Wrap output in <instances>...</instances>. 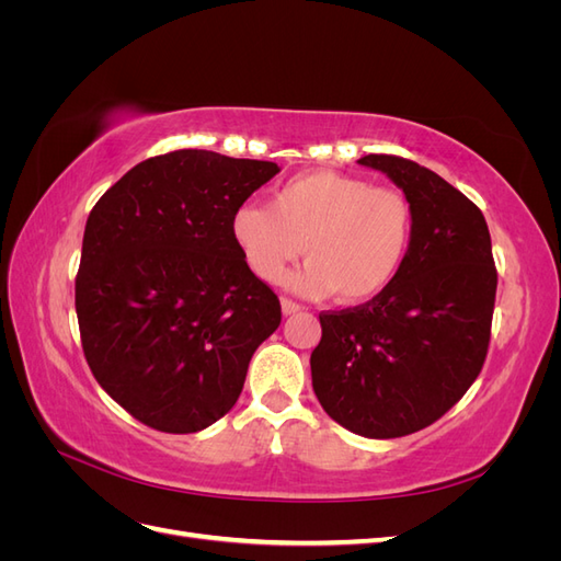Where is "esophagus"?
<instances>
[{
	"label": "esophagus",
	"instance_id": "obj_1",
	"mask_svg": "<svg viewBox=\"0 0 561 561\" xmlns=\"http://www.w3.org/2000/svg\"><path fill=\"white\" fill-rule=\"evenodd\" d=\"M280 311H283V316H295V313L301 311V307H299L297 301L283 297V299H280Z\"/></svg>",
	"mask_w": 561,
	"mask_h": 561
}]
</instances>
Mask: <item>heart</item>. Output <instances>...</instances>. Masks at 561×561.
I'll return each instance as SVG.
<instances>
[{"label": "heart", "instance_id": "1", "mask_svg": "<svg viewBox=\"0 0 561 561\" xmlns=\"http://www.w3.org/2000/svg\"><path fill=\"white\" fill-rule=\"evenodd\" d=\"M229 231L257 278L276 283L304 250L309 262L283 278L290 290L360 304L398 278L414 239V210L398 190L316 171L285 182L271 206L243 203Z\"/></svg>", "mask_w": 561, "mask_h": 561}]
</instances>
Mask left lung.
Instances as JSON below:
<instances>
[{
	"mask_svg": "<svg viewBox=\"0 0 561 561\" xmlns=\"http://www.w3.org/2000/svg\"><path fill=\"white\" fill-rule=\"evenodd\" d=\"M412 203L414 239L398 278L363 307L320 313L316 398L339 426L390 439L431 426L463 398L486 358L496 299L480 208L414 161L367 154Z\"/></svg>",
	"mask_w": 561,
	"mask_h": 561,
	"instance_id": "1",
	"label": "left lung"
}]
</instances>
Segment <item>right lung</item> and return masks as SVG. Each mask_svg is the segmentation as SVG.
I'll list each match as a JSON object with an SVG mask.
<instances>
[{
  "mask_svg": "<svg viewBox=\"0 0 561 561\" xmlns=\"http://www.w3.org/2000/svg\"><path fill=\"white\" fill-rule=\"evenodd\" d=\"M280 168L180 149L147 159L87 219L75 304L98 383L145 426L196 433L239 400L280 304L229 219Z\"/></svg>",
  "mask_w": 561,
  "mask_h": 561,
  "instance_id": "right-lung-1",
  "label": "right lung"
}]
</instances>
